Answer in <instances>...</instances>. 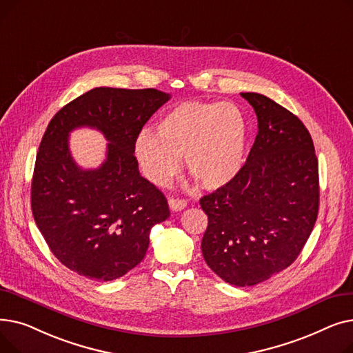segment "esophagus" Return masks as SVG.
I'll return each mask as SVG.
<instances>
[{
	"label": "esophagus",
	"mask_w": 353,
	"mask_h": 353,
	"mask_svg": "<svg viewBox=\"0 0 353 353\" xmlns=\"http://www.w3.org/2000/svg\"><path fill=\"white\" fill-rule=\"evenodd\" d=\"M169 206L172 210L174 212H179V210H183L184 208L188 206V201L184 199H176V197H170L169 199Z\"/></svg>",
	"instance_id": "34e87169"
}]
</instances>
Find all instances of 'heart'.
Listing matches in <instances>:
<instances>
[{"instance_id": "obj_1", "label": "heart", "mask_w": 353, "mask_h": 353, "mask_svg": "<svg viewBox=\"0 0 353 353\" xmlns=\"http://www.w3.org/2000/svg\"><path fill=\"white\" fill-rule=\"evenodd\" d=\"M249 140L243 110L233 103L183 101L160 119L157 136L139 134L134 152L144 174L169 183L184 157L188 173L208 190L226 186L242 170Z\"/></svg>"}]
</instances>
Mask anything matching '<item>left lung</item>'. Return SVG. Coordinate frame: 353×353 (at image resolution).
<instances>
[{
    "instance_id": "1",
    "label": "left lung",
    "mask_w": 353,
    "mask_h": 353,
    "mask_svg": "<svg viewBox=\"0 0 353 353\" xmlns=\"http://www.w3.org/2000/svg\"><path fill=\"white\" fill-rule=\"evenodd\" d=\"M257 116V136L242 170L203 196L208 214L201 253L225 282L268 281L301 254L319 210V170L307 128L289 110L242 92Z\"/></svg>"
}]
</instances>
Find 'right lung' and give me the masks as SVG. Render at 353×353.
Wrapping results in <instances>:
<instances>
[{"label":"right lung","instance_id":"add662e5","mask_svg":"<svg viewBox=\"0 0 353 353\" xmlns=\"http://www.w3.org/2000/svg\"><path fill=\"white\" fill-rule=\"evenodd\" d=\"M170 100L156 88L97 87L64 105L43 136L31 183L32 216L52 254L80 276L108 282L145 256L150 230L170 216L164 194L140 176L134 144ZM91 126L110 141L103 164L84 171L69 153L72 129Z\"/></svg>","mask_w":353,"mask_h":353}]
</instances>
